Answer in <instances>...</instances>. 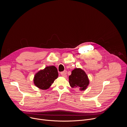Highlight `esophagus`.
Masks as SVG:
<instances>
[{
    "instance_id": "34e87169",
    "label": "esophagus",
    "mask_w": 127,
    "mask_h": 127,
    "mask_svg": "<svg viewBox=\"0 0 127 127\" xmlns=\"http://www.w3.org/2000/svg\"><path fill=\"white\" fill-rule=\"evenodd\" d=\"M66 74H67L66 71H63V72H61V73H60L61 75L62 76L64 77H67Z\"/></svg>"
}]
</instances>
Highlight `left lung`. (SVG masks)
Instances as JSON below:
<instances>
[{"label":"left lung","mask_w":127,"mask_h":127,"mask_svg":"<svg viewBox=\"0 0 127 127\" xmlns=\"http://www.w3.org/2000/svg\"><path fill=\"white\" fill-rule=\"evenodd\" d=\"M69 82L71 87H78L81 90H84L89 81L84 71L80 68H75L72 71L71 74L69 76Z\"/></svg>","instance_id":"left-lung-1"}]
</instances>
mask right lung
I'll list each match as a JSON object with an SVG mask.
<instances>
[{"mask_svg":"<svg viewBox=\"0 0 127 127\" xmlns=\"http://www.w3.org/2000/svg\"><path fill=\"white\" fill-rule=\"evenodd\" d=\"M58 76V72L55 66H47L44 69L39 71L35 74L33 83L39 88L46 90L51 86Z\"/></svg>","mask_w":127,"mask_h":127,"instance_id":"right-lung-1","label":"right lung"}]
</instances>
